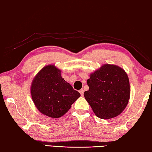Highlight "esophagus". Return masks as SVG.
Returning a JSON list of instances; mask_svg holds the SVG:
<instances>
[{"label": "esophagus", "mask_w": 152, "mask_h": 152, "mask_svg": "<svg viewBox=\"0 0 152 152\" xmlns=\"http://www.w3.org/2000/svg\"><path fill=\"white\" fill-rule=\"evenodd\" d=\"M79 93L80 94V95H81V96H83V94H84V90H83V89L79 90Z\"/></svg>", "instance_id": "1"}]
</instances>
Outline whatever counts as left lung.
<instances>
[{
    "mask_svg": "<svg viewBox=\"0 0 152 152\" xmlns=\"http://www.w3.org/2000/svg\"><path fill=\"white\" fill-rule=\"evenodd\" d=\"M84 96L98 117L109 119L121 113L129 103L131 88L125 71L113 64H104L91 73Z\"/></svg>",
    "mask_w": 152,
    "mask_h": 152,
    "instance_id": "8db88e82",
    "label": "left lung"
}]
</instances>
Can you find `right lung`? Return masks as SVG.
Here are the masks:
<instances>
[{"mask_svg": "<svg viewBox=\"0 0 152 152\" xmlns=\"http://www.w3.org/2000/svg\"><path fill=\"white\" fill-rule=\"evenodd\" d=\"M30 91L37 110L54 119L66 113L80 96L62 78L61 70L52 64L42 67L37 73Z\"/></svg>", "mask_w": 152, "mask_h": 152, "instance_id": "1", "label": "right lung"}]
</instances>
